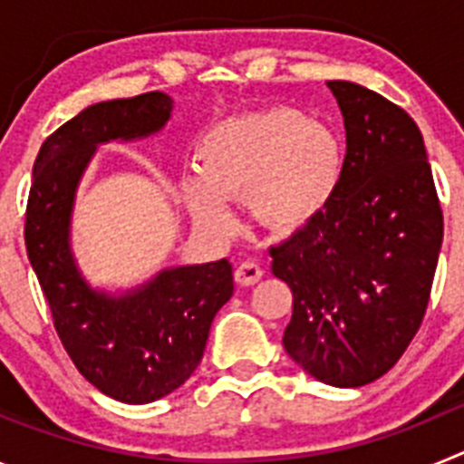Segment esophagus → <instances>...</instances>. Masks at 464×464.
<instances>
[{"label": "esophagus", "instance_id": "34e87169", "mask_svg": "<svg viewBox=\"0 0 464 464\" xmlns=\"http://www.w3.org/2000/svg\"><path fill=\"white\" fill-rule=\"evenodd\" d=\"M235 278L237 283H241V285H256V283L262 278V267L257 265V262L246 260L235 269Z\"/></svg>", "mask_w": 464, "mask_h": 464}]
</instances>
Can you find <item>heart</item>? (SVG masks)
Wrapping results in <instances>:
<instances>
[{
	"label": "heart",
	"instance_id": "b5f03b06",
	"mask_svg": "<svg viewBox=\"0 0 464 464\" xmlns=\"http://www.w3.org/2000/svg\"><path fill=\"white\" fill-rule=\"evenodd\" d=\"M197 165L199 174H188L181 190L199 227L229 235L237 220L225 199H248L262 227L290 235L330 207L346 150L327 122L276 106L208 127L197 146Z\"/></svg>",
	"mask_w": 464,
	"mask_h": 464
}]
</instances>
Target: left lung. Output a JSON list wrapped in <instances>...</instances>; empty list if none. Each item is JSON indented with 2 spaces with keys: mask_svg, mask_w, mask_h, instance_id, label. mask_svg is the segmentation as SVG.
I'll use <instances>...</instances> for the list:
<instances>
[{
  "mask_svg": "<svg viewBox=\"0 0 464 464\" xmlns=\"http://www.w3.org/2000/svg\"><path fill=\"white\" fill-rule=\"evenodd\" d=\"M327 88L346 127L342 186L269 253L293 290L283 348L314 379L360 388L391 370L423 323L444 216L407 111L351 81Z\"/></svg>",
  "mask_w": 464,
  "mask_h": 464,
  "instance_id": "8db88e82",
  "label": "left lung"
}]
</instances>
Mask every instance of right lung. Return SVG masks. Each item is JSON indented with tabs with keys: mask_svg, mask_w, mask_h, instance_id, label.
Listing matches in <instances>:
<instances>
[{
	"mask_svg": "<svg viewBox=\"0 0 464 464\" xmlns=\"http://www.w3.org/2000/svg\"><path fill=\"white\" fill-rule=\"evenodd\" d=\"M171 104L165 92L100 102L57 127L34 160L24 216L27 257L64 351L97 391L125 404H149L190 379L213 315L235 293L225 257L162 269L122 295L94 290L73 260V199L97 146L160 132Z\"/></svg>",
	"mask_w": 464,
	"mask_h": 464,
	"instance_id": "obj_1",
	"label": "right lung"
}]
</instances>
